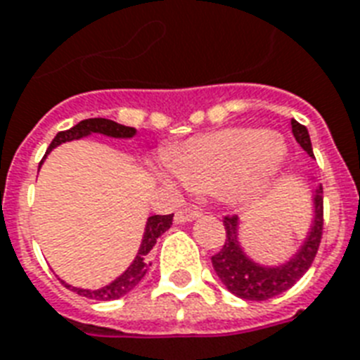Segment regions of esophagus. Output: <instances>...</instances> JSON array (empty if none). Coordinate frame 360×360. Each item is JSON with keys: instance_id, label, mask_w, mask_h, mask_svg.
<instances>
[{"instance_id": "34e87169", "label": "esophagus", "mask_w": 360, "mask_h": 360, "mask_svg": "<svg viewBox=\"0 0 360 360\" xmlns=\"http://www.w3.org/2000/svg\"><path fill=\"white\" fill-rule=\"evenodd\" d=\"M202 209L200 207H185V209H179L177 213H175V222L177 224H183V222H191V220L198 219V217H202Z\"/></svg>"}]
</instances>
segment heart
<instances>
[{
    "instance_id": "obj_1",
    "label": "heart",
    "mask_w": 360,
    "mask_h": 360,
    "mask_svg": "<svg viewBox=\"0 0 360 360\" xmlns=\"http://www.w3.org/2000/svg\"><path fill=\"white\" fill-rule=\"evenodd\" d=\"M282 136L257 129H226L192 138L169 153L175 177L188 188L217 191L230 202L259 196L285 160Z\"/></svg>"
}]
</instances>
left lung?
<instances>
[{
  "instance_id": "1",
  "label": "left lung",
  "mask_w": 360,
  "mask_h": 360,
  "mask_svg": "<svg viewBox=\"0 0 360 360\" xmlns=\"http://www.w3.org/2000/svg\"><path fill=\"white\" fill-rule=\"evenodd\" d=\"M291 132L295 136L297 143L310 157H314L312 141H310L307 127L291 120ZM314 203H316V219H314L312 231L307 237V243L302 245V248L297 252V256L291 262L280 267H262L250 262L243 254L239 240H237V217L226 214L222 220L226 230L224 245L220 252L211 257V262H213L214 273L219 274L222 284L233 295L246 301H267L290 290L291 285H295L297 280L307 273L318 254L319 243L323 237V188L321 186L316 191Z\"/></svg>"
}]
</instances>
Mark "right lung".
<instances>
[{
    "instance_id": "1",
    "label": "right lung",
    "mask_w": 360,
    "mask_h": 360,
    "mask_svg": "<svg viewBox=\"0 0 360 360\" xmlns=\"http://www.w3.org/2000/svg\"><path fill=\"white\" fill-rule=\"evenodd\" d=\"M91 132L112 136V138H130V136H134L136 129H132V127H124V124L115 123V121L112 120H104V117L84 120L78 124H75L72 129L58 132V136L53 138L50 147L46 149V155L52 151L53 147L59 146V143H63V141L69 140H76V138L91 134ZM46 155H44V157H46ZM172 222H174V214H153V217H149L146 226V233H143V240H141L140 250H138V256H136V259L132 262V265L121 274L120 278L114 280L112 284L104 285L103 290H78V288H72V285L65 284L63 282L65 288L76 291L78 295L89 297V299H97V301H114V299H120V297L127 295V293L146 276L147 269H149L147 256H149V252L153 250V246L157 245L158 237L168 230L169 226H172Z\"/></svg>"
}]
</instances>
